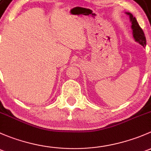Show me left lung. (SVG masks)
<instances>
[{"label": "left lung", "mask_w": 151, "mask_h": 151, "mask_svg": "<svg viewBox=\"0 0 151 151\" xmlns=\"http://www.w3.org/2000/svg\"><path fill=\"white\" fill-rule=\"evenodd\" d=\"M126 14H128L130 17V21L132 22V29L133 30V37L134 40L139 44H140L142 47L146 46V39L145 36V33L143 32L142 29L138 24L136 18L133 17V15L130 12H126Z\"/></svg>", "instance_id": "1"}]
</instances>
